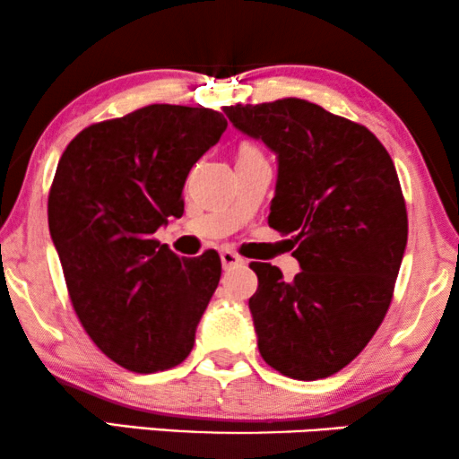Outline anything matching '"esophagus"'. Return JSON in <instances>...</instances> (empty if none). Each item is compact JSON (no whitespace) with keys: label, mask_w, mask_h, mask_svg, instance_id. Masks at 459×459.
Masks as SVG:
<instances>
[{"label":"esophagus","mask_w":459,"mask_h":459,"mask_svg":"<svg viewBox=\"0 0 459 459\" xmlns=\"http://www.w3.org/2000/svg\"><path fill=\"white\" fill-rule=\"evenodd\" d=\"M221 263H223V269H230V267H238V265H244V259L234 250H221Z\"/></svg>","instance_id":"1"}]
</instances>
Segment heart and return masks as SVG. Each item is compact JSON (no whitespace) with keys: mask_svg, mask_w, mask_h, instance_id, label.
I'll return each mask as SVG.
<instances>
[{"mask_svg":"<svg viewBox=\"0 0 459 459\" xmlns=\"http://www.w3.org/2000/svg\"><path fill=\"white\" fill-rule=\"evenodd\" d=\"M259 150H256L255 146H250V143H242L240 146V154H256Z\"/></svg>","mask_w":459,"mask_h":459,"instance_id":"1","label":"heart"}]
</instances>
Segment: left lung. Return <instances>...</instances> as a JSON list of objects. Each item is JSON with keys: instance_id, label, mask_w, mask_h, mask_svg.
I'll return each instance as SVG.
<instances>
[{"instance_id": "1", "label": "left lung", "mask_w": 459, "mask_h": 459, "mask_svg": "<svg viewBox=\"0 0 459 459\" xmlns=\"http://www.w3.org/2000/svg\"><path fill=\"white\" fill-rule=\"evenodd\" d=\"M236 129L278 154L269 225L294 242L292 281L250 263L259 353L294 380L341 372L391 307L407 244L397 171L372 131L299 98L225 106Z\"/></svg>"}]
</instances>
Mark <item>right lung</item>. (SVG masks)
Masks as SVG:
<instances>
[{"instance_id": "obj_1", "label": "right lung", "mask_w": 459, "mask_h": 459, "mask_svg": "<svg viewBox=\"0 0 459 459\" xmlns=\"http://www.w3.org/2000/svg\"><path fill=\"white\" fill-rule=\"evenodd\" d=\"M225 127L217 110L150 104L85 127L56 169L48 221L68 297L96 347L129 372L190 355L221 278L215 250L179 259L152 234L184 215L187 173Z\"/></svg>"}]
</instances>
